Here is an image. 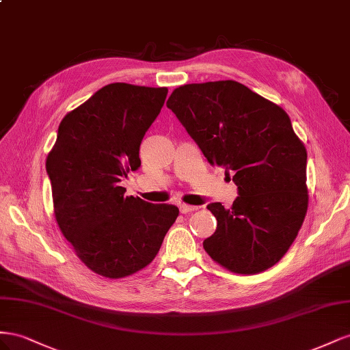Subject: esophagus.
Listing matches in <instances>:
<instances>
[{
  "label": "esophagus",
  "mask_w": 350,
  "mask_h": 350,
  "mask_svg": "<svg viewBox=\"0 0 350 350\" xmlns=\"http://www.w3.org/2000/svg\"><path fill=\"white\" fill-rule=\"evenodd\" d=\"M178 209H180L182 214H187V213H193L198 209V206H193V205H186V204H180L178 205Z\"/></svg>",
  "instance_id": "1"
}]
</instances>
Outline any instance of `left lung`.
Instances as JSON below:
<instances>
[{
	"label": "left lung",
	"instance_id": "left-lung-1",
	"mask_svg": "<svg viewBox=\"0 0 350 350\" xmlns=\"http://www.w3.org/2000/svg\"><path fill=\"white\" fill-rule=\"evenodd\" d=\"M167 107L208 163L233 172L232 208H206L217 218L205 252L236 274H256L284 256L308 209L306 148L284 109L234 81L176 88Z\"/></svg>",
	"mask_w": 350,
	"mask_h": 350
}]
</instances>
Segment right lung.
<instances>
[{
  "mask_svg": "<svg viewBox=\"0 0 350 350\" xmlns=\"http://www.w3.org/2000/svg\"><path fill=\"white\" fill-rule=\"evenodd\" d=\"M167 88L111 83L67 113L46 157L55 221L77 258L105 278L151 264L178 208L124 196L141 167L139 146L164 105Z\"/></svg>",
  "mask_w": 350,
  "mask_h": 350,
  "instance_id": "add662e5",
  "label": "right lung"
}]
</instances>
